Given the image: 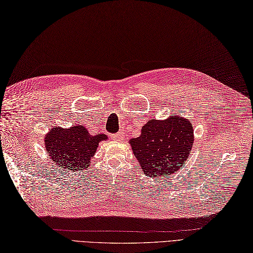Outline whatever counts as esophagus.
I'll return each instance as SVG.
<instances>
[{"instance_id": "1", "label": "esophagus", "mask_w": 253, "mask_h": 253, "mask_svg": "<svg viewBox=\"0 0 253 253\" xmlns=\"http://www.w3.org/2000/svg\"><path fill=\"white\" fill-rule=\"evenodd\" d=\"M112 139L116 142H119L121 139H123V133H117L115 135H112Z\"/></svg>"}]
</instances>
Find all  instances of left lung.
Returning <instances> with one entry per match:
<instances>
[{"label":"left lung","instance_id":"8db88e82","mask_svg":"<svg viewBox=\"0 0 253 253\" xmlns=\"http://www.w3.org/2000/svg\"><path fill=\"white\" fill-rule=\"evenodd\" d=\"M141 132L128 144L146 176L157 179L182 169L192 153L195 138L189 119L178 115L165 120L151 119Z\"/></svg>","mask_w":253,"mask_h":253}]
</instances>
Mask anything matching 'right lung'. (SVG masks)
<instances>
[{
  "instance_id": "1",
  "label": "right lung",
  "mask_w": 253,
  "mask_h": 253,
  "mask_svg": "<svg viewBox=\"0 0 253 253\" xmlns=\"http://www.w3.org/2000/svg\"><path fill=\"white\" fill-rule=\"evenodd\" d=\"M106 134L91 135L83 126L71 127L55 126L44 137V145L49 158L63 170L87 169L98 144L107 141Z\"/></svg>"
}]
</instances>
